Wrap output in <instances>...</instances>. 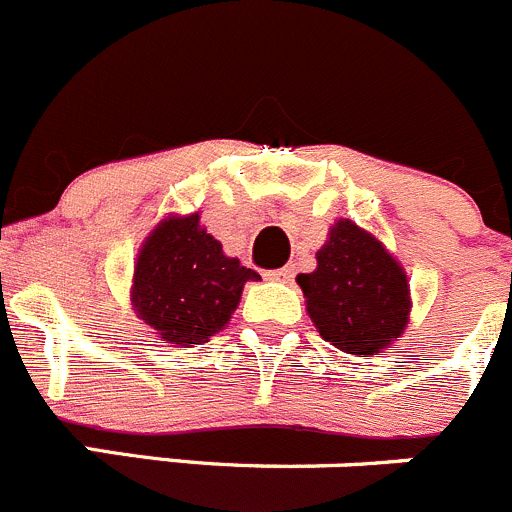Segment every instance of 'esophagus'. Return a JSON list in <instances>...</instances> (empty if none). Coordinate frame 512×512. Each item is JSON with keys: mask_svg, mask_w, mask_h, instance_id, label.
Here are the masks:
<instances>
[{"mask_svg": "<svg viewBox=\"0 0 512 512\" xmlns=\"http://www.w3.org/2000/svg\"><path fill=\"white\" fill-rule=\"evenodd\" d=\"M295 275V267L288 265V267H280V270H267L265 278L267 280H278V283H288L290 278Z\"/></svg>", "mask_w": 512, "mask_h": 512, "instance_id": "esophagus-1", "label": "esophagus"}]
</instances>
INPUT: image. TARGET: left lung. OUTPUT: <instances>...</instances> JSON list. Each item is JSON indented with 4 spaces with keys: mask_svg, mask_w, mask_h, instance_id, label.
I'll use <instances>...</instances> for the list:
<instances>
[{
    "mask_svg": "<svg viewBox=\"0 0 512 512\" xmlns=\"http://www.w3.org/2000/svg\"><path fill=\"white\" fill-rule=\"evenodd\" d=\"M315 260L318 267L298 275V285L326 341L353 356H374L404 333L407 275L376 237L341 219Z\"/></svg>",
    "mask_w": 512,
    "mask_h": 512,
    "instance_id": "left-lung-1",
    "label": "left lung"
}]
</instances>
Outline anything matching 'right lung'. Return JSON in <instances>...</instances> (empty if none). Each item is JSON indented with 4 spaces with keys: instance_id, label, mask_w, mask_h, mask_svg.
Returning <instances> with one entry per match:
<instances>
[{
    "instance_id": "add662e5",
    "label": "right lung",
    "mask_w": 512,
    "mask_h": 512,
    "mask_svg": "<svg viewBox=\"0 0 512 512\" xmlns=\"http://www.w3.org/2000/svg\"><path fill=\"white\" fill-rule=\"evenodd\" d=\"M255 270L227 257L199 224V214L169 217L151 232L133 272V308L176 346L207 343L240 305Z\"/></svg>"
}]
</instances>
